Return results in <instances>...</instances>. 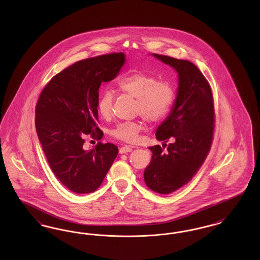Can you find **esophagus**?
<instances>
[{"label": "esophagus", "mask_w": 260, "mask_h": 260, "mask_svg": "<svg viewBox=\"0 0 260 260\" xmlns=\"http://www.w3.org/2000/svg\"><path fill=\"white\" fill-rule=\"evenodd\" d=\"M132 150H133V147L132 146H123V147H121L120 150H119V152H120V154H124V153H128V152H132Z\"/></svg>", "instance_id": "34e87169"}]
</instances>
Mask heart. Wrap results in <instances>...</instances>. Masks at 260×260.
<instances>
[{"instance_id": "heart-1", "label": "heart", "mask_w": 260, "mask_h": 260, "mask_svg": "<svg viewBox=\"0 0 260 260\" xmlns=\"http://www.w3.org/2000/svg\"><path fill=\"white\" fill-rule=\"evenodd\" d=\"M117 87L121 92L136 99V114L150 123H156L169 113L174 99V91L167 82L158 81L156 77L143 72L124 75ZM114 94L111 90H104L98 102V112L102 119L112 116ZM142 131L139 122H124L118 124L112 135L125 142H136Z\"/></svg>"}]
</instances>
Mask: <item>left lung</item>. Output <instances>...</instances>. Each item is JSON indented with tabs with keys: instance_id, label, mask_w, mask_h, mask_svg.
I'll list each match as a JSON object with an SVG mask.
<instances>
[{
	"instance_id": "1",
	"label": "left lung",
	"mask_w": 260,
	"mask_h": 260,
	"mask_svg": "<svg viewBox=\"0 0 260 260\" xmlns=\"http://www.w3.org/2000/svg\"><path fill=\"white\" fill-rule=\"evenodd\" d=\"M151 55L178 75L172 111L156 131L158 140L172 139L173 143L166 152L160 145L149 147L152 158L144 171V181L151 190L170 194L192 179L210 152L214 129L213 99L207 79L192 62Z\"/></svg>"
}]
</instances>
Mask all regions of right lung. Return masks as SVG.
I'll return each instance as SVG.
<instances>
[{"instance_id": "right-lung-1", "label": "right lung", "mask_w": 260, "mask_h": 260, "mask_svg": "<svg viewBox=\"0 0 260 260\" xmlns=\"http://www.w3.org/2000/svg\"><path fill=\"white\" fill-rule=\"evenodd\" d=\"M125 62L123 52L76 62L55 75L40 94L35 124L50 170L63 185L77 194L95 191L118 155L115 144L99 142L84 147L85 136L100 139L99 90Z\"/></svg>"}]
</instances>
